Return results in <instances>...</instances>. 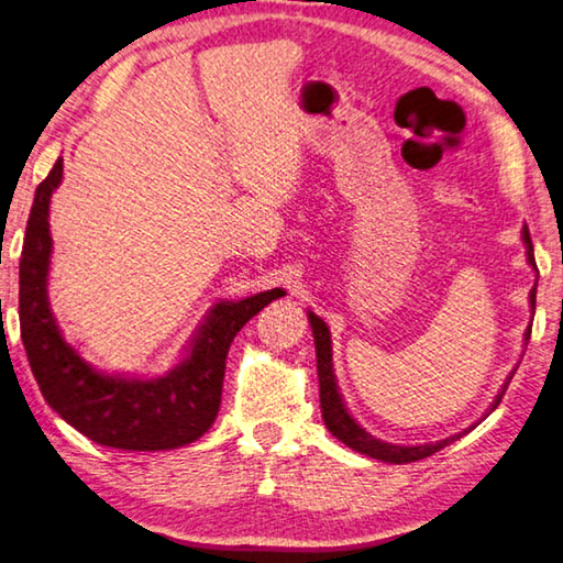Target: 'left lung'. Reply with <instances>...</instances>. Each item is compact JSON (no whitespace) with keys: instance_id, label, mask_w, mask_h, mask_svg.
<instances>
[{"instance_id":"obj_1","label":"left lung","mask_w":563,"mask_h":563,"mask_svg":"<svg viewBox=\"0 0 563 563\" xmlns=\"http://www.w3.org/2000/svg\"><path fill=\"white\" fill-rule=\"evenodd\" d=\"M523 244H527V256H529V264L537 266L533 262V246H531V236H529V229L523 227ZM531 299V309H537V287L531 289L529 294ZM309 324L311 331H314V344H317V372H319V401H321V417H324L327 429L334 434L342 444H346L349 449L358 451V454H366L372 459H379V462L386 464H411V462H419V459H427L431 454H437L444 446H449L451 441H456L462 434H454L444 441H434V444H421V446H396V444H386L382 439H374L368 431H364L358 423L349 417V411L344 407L342 396H339L336 389V379H334V368H331V336H329V329L324 321H321L314 311H309ZM527 342L531 336V327L527 329ZM511 382V379H509ZM496 396V401L492 404V409L499 407L501 396L506 391Z\"/></svg>"}]
</instances>
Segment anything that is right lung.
Here are the masks:
<instances>
[{
  "instance_id": "obj_1",
  "label": "right lung",
  "mask_w": 563,
  "mask_h": 563,
  "mask_svg": "<svg viewBox=\"0 0 563 563\" xmlns=\"http://www.w3.org/2000/svg\"><path fill=\"white\" fill-rule=\"evenodd\" d=\"M59 181L62 159L36 187L20 262L22 342L40 391L64 421L101 446L124 451L187 446L217 419L227 354L236 331L284 291L269 289L242 301L217 303L187 358L162 379L99 374L64 342L47 301L52 256L47 217Z\"/></svg>"
}]
</instances>
